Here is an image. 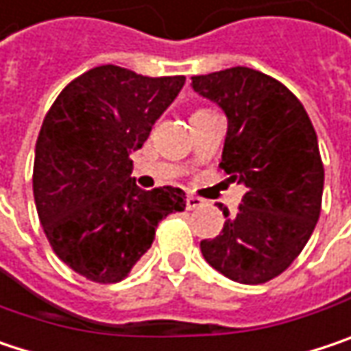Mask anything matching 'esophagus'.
Here are the masks:
<instances>
[{"instance_id": "esophagus-1", "label": "esophagus", "mask_w": 351, "mask_h": 351, "mask_svg": "<svg viewBox=\"0 0 351 351\" xmlns=\"http://www.w3.org/2000/svg\"><path fill=\"white\" fill-rule=\"evenodd\" d=\"M204 206V199H199V197H195V195H188L186 197V208L188 210H197V208H202Z\"/></svg>"}]
</instances>
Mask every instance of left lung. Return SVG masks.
I'll use <instances>...</instances> for the list:
<instances>
[{
    "mask_svg": "<svg viewBox=\"0 0 351 351\" xmlns=\"http://www.w3.org/2000/svg\"><path fill=\"white\" fill-rule=\"evenodd\" d=\"M193 89L228 117L219 167L245 186L236 215L228 208L217 238L199 243L206 262L239 284H263L288 269L322 212L324 165L300 99L250 67L191 77Z\"/></svg>",
    "mask_w": 351,
    "mask_h": 351,
    "instance_id": "left-lung-1",
    "label": "left lung"
}]
</instances>
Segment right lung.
I'll return each instance as SVG.
<instances>
[{"label": "right lung", "instance_id": "obj_1", "mask_svg": "<svg viewBox=\"0 0 351 351\" xmlns=\"http://www.w3.org/2000/svg\"><path fill=\"white\" fill-rule=\"evenodd\" d=\"M184 84V75L145 77L99 65L65 86L41 123L34 162L39 221L56 256L91 282H121L163 217L186 210L180 188L145 191L132 178V154Z\"/></svg>", "mask_w": 351, "mask_h": 351}]
</instances>
